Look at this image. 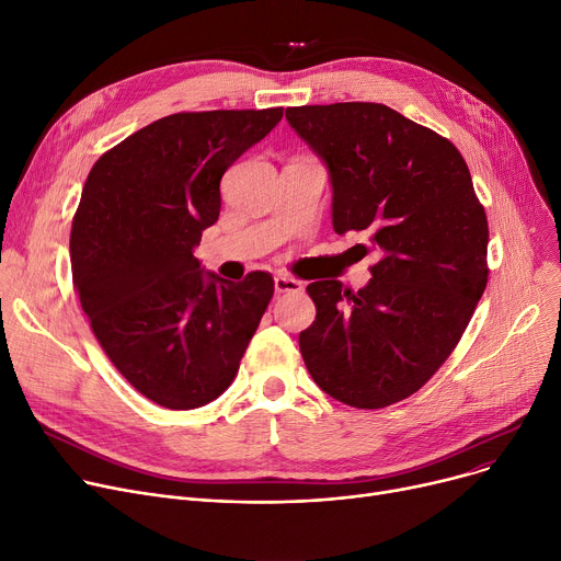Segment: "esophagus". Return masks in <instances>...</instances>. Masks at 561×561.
I'll return each mask as SVG.
<instances>
[{
  "label": "esophagus",
  "mask_w": 561,
  "mask_h": 561,
  "mask_svg": "<svg viewBox=\"0 0 561 561\" xmlns=\"http://www.w3.org/2000/svg\"><path fill=\"white\" fill-rule=\"evenodd\" d=\"M275 290L277 293H300L302 282L296 279V277H288V275H277L275 277Z\"/></svg>",
  "instance_id": "1"
}]
</instances>
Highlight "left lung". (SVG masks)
<instances>
[{
    "mask_svg": "<svg viewBox=\"0 0 561 561\" xmlns=\"http://www.w3.org/2000/svg\"><path fill=\"white\" fill-rule=\"evenodd\" d=\"M328 163L336 233L368 231L370 284L307 286L316 320L300 352L316 385L357 409L416 393L453 355L489 282V222L457 147L375 102L290 106Z\"/></svg>",
    "mask_w": 561,
    "mask_h": 561,
    "instance_id": "8db88e82",
    "label": "left lung"
}]
</instances>
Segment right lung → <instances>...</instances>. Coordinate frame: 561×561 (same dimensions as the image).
<instances>
[{
  "instance_id": "add662e5",
  "label": "right lung",
  "mask_w": 561,
  "mask_h": 561,
  "mask_svg": "<svg viewBox=\"0 0 561 561\" xmlns=\"http://www.w3.org/2000/svg\"><path fill=\"white\" fill-rule=\"evenodd\" d=\"M284 108L184 111L104 152L70 231L72 284L111 364L165 409L227 391L275 293L271 273L204 275L193 248L220 214V180Z\"/></svg>"
}]
</instances>
